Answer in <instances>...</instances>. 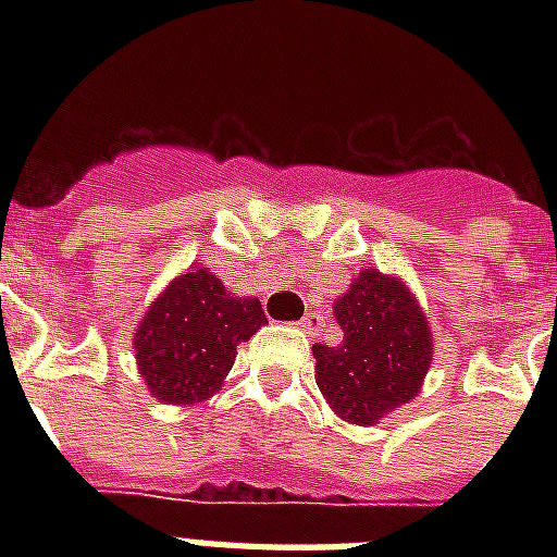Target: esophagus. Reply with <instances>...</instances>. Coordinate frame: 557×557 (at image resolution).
Instances as JSON below:
<instances>
[{
    "instance_id": "esophagus-1",
    "label": "esophagus",
    "mask_w": 557,
    "mask_h": 557,
    "mask_svg": "<svg viewBox=\"0 0 557 557\" xmlns=\"http://www.w3.org/2000/svg\"><path fill=\"white\" fill-rule=\"evenodd\" d=\"M297 326H300V330H304L306 335H314V332H318V326H321V318H318V314H314V312H306L304 318L297 321Z\"/></svg>"
}]
</instances>
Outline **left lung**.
Instances as JSON below:
<instances>
[{
  "mask_svg": "<svg viewBox=\"0 0 557 557\" xmlns=\"http://www.w3.org/2000/svg\"><path fill=\"white\" fill-rule=\"evenodd\" d=\"M332 309L344 338L312 347L318 387L344 422L375 424L422 389L433 358L428 318L410 288L379 269L361 271Z\"/></svg>",
  "mask_w": 557,
  "mask_h": 557,
  "instance_id": "1",
  "label": "left lung"
}]
</instances>
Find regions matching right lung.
Masks as SVG:
<instances>
[{
    "label": "right lung",
    "mask_w": 557,
    "mask_h": 557,
    "mask_svg": "<svg viewBox=\"0 0 557 557\" xmlns=\"http://www.w3.org/2000/svg\"><path fill=\"white\" fill-rule=\"evenodd\" d=\"M265 321L257 297L231 295L201 265L178 274L135 330V361L164 405H196L222 387L236 347Z\"/></svg>",
    "instance_id": "obj_1"
}]
</instances>
